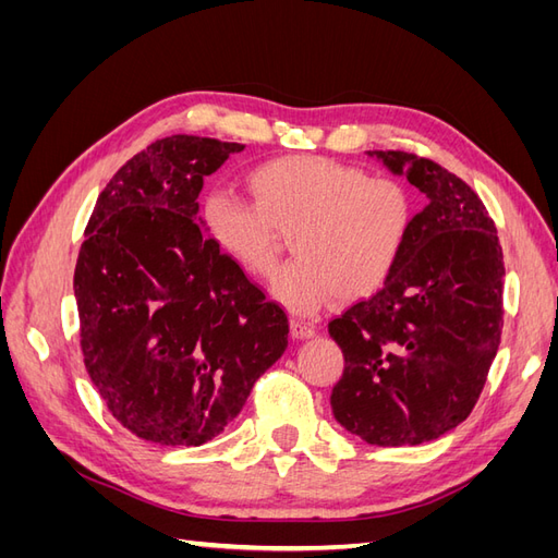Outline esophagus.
Instances as JSON below:
<instances>
[{
	"mask_svg": "<svg viewBox=\"0 0 558 558\" xmlns=\"http://www.w3.org/2000/svg\"><path fill=\"white\" fill-rule=\"evenodd\" d=\"M291 332H293V337H298V340H305V337H312L316 332V326L310 324V320H305V318L293 316L291 318Z\"/></svg>",
	"mask_w": 558,
	"mask_h": 558,
	"instance_id": "34e87169",
	"label": "esophagus"
}]
</instances>
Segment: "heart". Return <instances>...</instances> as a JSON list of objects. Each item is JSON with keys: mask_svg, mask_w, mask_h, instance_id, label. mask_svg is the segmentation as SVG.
<instances>
[{"mask_svg": "<svg viewBox=\"0 0 558 558\" xmlns=\"http://www.w3.org/2000/svg\"><path fill=\"white\" fill-rule=\"evenodd\" d=\"M246 183L253 207L211 195L207 226L218 246L256 277L277 267V234H291L300 258L275 281L291 307L312 312L330 291L365 295L391 275L410 226L408 193L393 179H367L324 158H291L258 167Z\"/></svg>", "mask_w": 558, "mask_h": 558, "instance_id": "b5f03b06", "label": "heart"}]
</instances>
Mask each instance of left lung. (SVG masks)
<instances>
[{
    "label": "left lung",
    "mask_w": 558,
    "mask_h": 558,
    "mask_svg": "<svg viewBox=\"0 0 558 558\" xmlns=\"http://www.w3.org/2000/svg\"><path fill=\"white\" fill-rule=\"evenodd\" d=\"M375 156L428 205L410 221L384 289L330 320L344 353L330 404L367 445L414 447L475 410L500 347L505 263L494 218L463 179L404 150Z\"/></svg>",
    "instance_id": "left-lung-1"
}]
</instances>
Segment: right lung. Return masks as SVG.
Masks as SVG:
<instances>
[{
	"mask_svg": "<svg viewBox=\"0 0 558 558\" xmlns=\"http://www.w3.org/2000/svg\"><path fill=\"white\" fill-rule=\"evenodd\" d=\"M242 144L172 134L99 193L74 269L81 351L113 418L199 447L289 347V318L199 223L197 195Z\"/></svg>",
	"mask_w": 558,
	"mask_h": 558,
	"instance_id": "add662e5",
	"label": "right lung"
}]
</instances>
